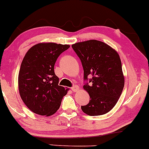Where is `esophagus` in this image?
Here are the masks:
<instances>
[{
    "label": "esophagus",
    "instance_id": "1",
    "mask_svg": "<svg viewBox=\"0 0 149 149\" xmlns=\"http://www.w3.org/2000/svg\"><path fill=\"white\" fill-rule=\"evenodd\" d=\"M79 87H78L77 85H74L73 87H71V90H72L73 92H77V91H78V90H79Z\"/></svg>",
    "mask_w": 149,
    "mask_h": 149
}]
</instances>
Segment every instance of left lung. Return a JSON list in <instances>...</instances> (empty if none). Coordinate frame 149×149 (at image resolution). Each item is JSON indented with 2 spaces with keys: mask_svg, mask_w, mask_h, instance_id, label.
Returning a JSON list of instances; mask_svg holds the SVG:
<instances>
[{
  "mask_svg": "<svg viewBox=\"0 0 149 149\" xmlns=\"http://www.w3.org/2000/svg\"><path fill=\"white\" fill-rule=\"evenodd\" d=\"M84 70V89L89 93L90 102L81 106L88 116L108 113L117 103L123 90L124 76L118 52L97 40H88L72 44ZM92 77L88 79V77Z\"/></svg>",
  "mask_w": 149,
  "mask_h": 149,
  "instance_id": "left-lung-1",
  "label": "left lung"
}]
</instances>
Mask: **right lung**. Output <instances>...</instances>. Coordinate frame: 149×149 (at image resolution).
<instances>
[{
  "instance_id": "right-lung-1",
  "label": "right lung",
  "mask_w": 149,
  "mask_h": 149,
  "mask_svg": "<svg viewBox=\"0 0 149 149\" xmlns=\"http://www.w3.org/2000/svg\"><path fill=\"white\" fill-rule=\"evenodd\" d=\"M67 44L40 43L26 54L18 74L20 96L29 110L40 116H50L59 108L68 89L58 85L54 64Z\"/></svg>"
}]
</instances>
